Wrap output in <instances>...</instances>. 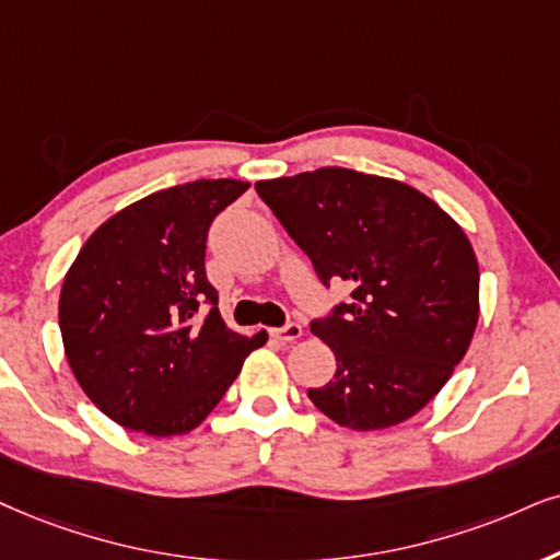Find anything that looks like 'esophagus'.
Returning a JSON list of instances; mask_svg holds the SVG:
<instances>
[{"instance_id":"esophagus-1","label":"esophagus","mask_w":560,"mask_h":560,"mask_svg":"<svg viewBox=\"0 0 560 560\" xmlns=\"http://www.w3.org/2000/svg\"><path fill=\"white\" fill-rule=\"evenodd\" d=\"M271 338H276V341H281V343H292V341H296V338H302V325L287 323L284 328H273Z\"/></svg>"}]
</instances>
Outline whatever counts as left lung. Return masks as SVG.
Returning a JSON list of instances; mask_svg holds the SVG:
<instances>
[{"label":"left lung","instance_id":"obj_1","mask_svg":"<svg viewBox=\"0 0 560 560\" xmlns=\"http://www.w3.org/2000/svg\"><path fill=\"white\" fill-rule=\"evenodd\" d=\"M323 284L349 304L310 330L336 353V374L307 395L338 427L390 429L447 385L478 325V260L463 228L408 183L346 167L258 180Z\"/></svg>","mask_w":560,"mask_h":560}]
</instances>
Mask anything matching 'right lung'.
<instances>
[{"instance_id": "obj_1", "label": "right lung", "mask_w": 560, "mask_h": 560, "mask_svg": "<svg viewBox=\"0 0 560 560\" xmlns=\"http://www.w3.org/2000/svg\"><path fill=\"white\" fill-rule=\"evenodd\" d=\"M250 183L194 180L144 196L92 232L63 276L59 328L84 395L147 436L196 429L266 330L228 328L209 284V224ZM203 303L212 313L197 317Z\"/></svg>"}]
</instances>
